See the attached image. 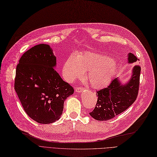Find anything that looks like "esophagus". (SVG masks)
I'll use <instances>...</instances> for the list:
<instances>
[{
    "mask_svg": "<svg viewBox=\"0 0 157 157\" xmlns=\"http://www.w3.org/2000/svg\"><path fill=\"white\" fill-rule=\"evenodd\" d=\"M82 89L83 88L80 87V86H79V87H76V88H75V92H78V93H80V92L82 91Z\"/></svg>",
    "mask_w": 157,
    "mask_h": 157,
    "instance_id": "esophagus-1",
    "label": "esophagus"
}]
</instances>
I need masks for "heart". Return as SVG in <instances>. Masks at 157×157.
Returning a JSON list of instances; mask_svg holds the SVG:
<instances>
[{
    "mask_svg": "<svg viewBox=\"0 0 157 157\" xmlns=\"http://www.w3.org/2000/svg\"><path fill=\"white\" fill-rule=\"evenodd\" d=\"M116 71L115 63L108 57L92 52L69 57L64 64L63 74L68 82H72L79 79L88 71L87 78L90 85L94 89L106 86L114 76Z\"/></svg>",
    "mask_w": 157,
    "mask_h": 157,
    "instance_id": "b5f03b06",
    "label": "heart"
}]
</instances>
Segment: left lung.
Returning a JSON list of instances; mask_svg holds the SVG:
<instances>
[{
  "label": "left lung",
  "instance_id": "obj_1",
  "mask_svg": "<svg viewBox=\"0 0 157 157\" xmlns=\"http://www.w3.org/2000/svg\"><path fill=\"white\" fill-rule=\"evenodd\" d=\"M139 61L132 53L128 54V63ZM141 68L136 65L127 83L122 84L118 78L112 80L107 87L97 91L98 100L90 117L96 120L106 121L125 111L135 102L138 93Z\"/></svg>",
  "mask_w": 157,
  "mask_h": 157
}]
</instances>
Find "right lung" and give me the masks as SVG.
Listing matches in <instances>:
<instances>
[{
    "label": "right lung",
    "mask_w": 157,
    "mask_h": 157,
    "mask_svg": "<svg viewBox=\"0 0 157 157\" xmlns=\"http://www.w3.org/2000/svg\"><path fill=\"white\" fill-rule=\"evenodd\" d=\"M56 57L48 44H40L27 50L16 68L14 88L25 111L40 124L59 120L64 101L74 89L55 70Z\"/></svg>",
    "instance_id": "right-lung-1"
}]
</instances>
